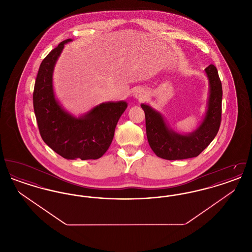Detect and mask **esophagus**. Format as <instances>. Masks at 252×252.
I'll use <instances>...</instances> for the list:
<instances>
[{
    "instance_id": "34e87169",
    "label": "esophagus",
    "mask_w": 252,
    "mask_h": 252,
    "mask_svg": "<svg viewBox=\"0 0 252 252\" xmlns=\"http://www.w3.org/2000/svg\"><path fill=\"white\" fill-rule=\"evenodd\" d=\"M134 95H135V97L139 98V99H143L144 97V93L141 92V91H136L135 94H134Z\"/></svg>"
}]
</instances>
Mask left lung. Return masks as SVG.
I'll list each match as a JSON object with an SVG mask.
<instances>
[{"label": "left lung", "mask_w": 252, "mask_h": 252, "mask_svg": "<svg viewBox=\"0 0 252 252\" xmlns=\"http://www.w3.org/2000/svg\"><path fill=\"white\" fill-rule=\"evenodd\" d=\"M205 72L210 86L208 108L202 123L192 133L183 135L174 131L159 112L148 105H141L148 144L157 156L169 160L197 157L215 139L221 124L222 84L215 65L208 66Z\"/></svg>", "instance_id": "obj_1"}]
</instances>
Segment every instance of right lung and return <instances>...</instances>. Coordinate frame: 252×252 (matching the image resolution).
Masks as SVG:
<instances>
[{
	"label": "right lung",
	"instance_id": "1",
	"mask_svg": "<svg viewBox=\"0 0 252 252\" xmlns=\"http://www.w3.org/2000/svg\"><path fill=\"white\" fill-rule=\"evenodd\" d=\"M68 38L42 60L36 75L33 105L40 136L56 153L67 159H96L112 142L116 125L127 104L125 101L102 103L83 116L73 117L56 99L53 72Z\"/></svg>",
	"mask_w": 252,
	"mask_h": 252
}]
</instances>
